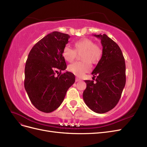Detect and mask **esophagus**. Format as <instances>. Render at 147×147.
<instances>
[{
	"mask_svg": "<svg viewBox=\"0 0 147 147\" xmlns=\"http://www.w3.org/2000/svg\"><path fill=\"white\" fill-rule=\"evenodd\" d=\"M80 80H80L79 78H76V82H79V81H80Z\"/></svg>",
	"mask_w": 147,
	"mask_h": 147,
	"instance_id": "esophagus-1",
	"label": "esophagus"
}]
</instances>
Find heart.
Here are the masks:
<instances>
[{"mask_svg":"<svg viewBox=\"0 0 147 147\" xmlns=\"http://www.w3.org/2000/svg\"><path fill=\"white\" fill-rule=\"evenodd\" d=\"M74 49L66 46L63 50V56L66 61L73 62L77 56L80 55L82 61L75 62L68 66V69L77 76H82L90 71L92 64H96L100 60L102 56V49L100 46L94 44L93 41L87 38H83L74 42Z\"/></svg>","mask_w":147,"mask_h":147,"instance_id":"1","label":"heart"}]
</instances>
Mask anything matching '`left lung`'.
<instances>
[{
  "label": "left lung",
  "instance_id": "8db88e82",
  "mask_svg": "<svg viewBox=\"0 0 147 147\" xmlns=\"http://www.w3.org/2000/svg\"><path fill=\"white\" fill-rule=\"evenodd\" d=\"M101 40L102 57L92 74L96 82L86 80L83 99L93 112L104 113L115 107L126 84V66L120 47L106 34L93 35Z\"/></svg>",
  "mask_w": 147,
  "mask_h": 147
}]
</instances>
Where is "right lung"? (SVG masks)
I'll return each instance as SVG.
<instances>
[{"mask_svg": "<svg viewBox=\"0 0 147 147\" xmlns=\"http://www.w3.org/2000/svg\"><path fill=\"white\" fill-rule=\"evenodd\" d=\"M69 38L68 34L52 32L36 42L28 55L24 87L33 105L41 112L57 109L75 82L72 73H61L67 68L63 50ZM58 70L61 72L55 76Z\"/></svg>", "mask_w": 147, "mask_h": 147, "instance_id": "1", "label": "right lung"}]
</instances>
